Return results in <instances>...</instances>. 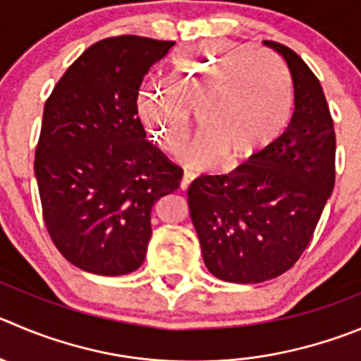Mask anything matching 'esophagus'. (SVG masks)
Instances as JSON below:
<instances>
[{"label":"esophagus","instance_id":"obj_1","mask_svg":"<svg viewBox=\"0 0 361 361\" xmlns=\"http://www.w3.org/2000/svg\"><path fill=\"white\" fill-rule=\"evenodd\" d=\"M192 183V174H188V173H185L183 174V178H181V190H187L188 188V185Z\"/></svg>","mask_w":361,"mask_h":361}]
</instances>
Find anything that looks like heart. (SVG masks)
<instances>
[{
	"instance_id": "obj_1",
	"label": "heart",
	"mask_w": 361,
	"mask_h": 361,
	"mask_svg": "<svg viewBox=\"0 0 361 361\" xmlns=\"http://www.w3.org/2000/svg\"><path fill=\"white\" fill-rule=\"evenodd\" d=\"M137 110L167 154L183 149L190 110L203 128L181 161L207 169L224 158L237 165L271 146L290 114V89L274 60L249 44L207 42L176 60L171 85L140 90Z\"/></svg>"
}]
</instances>
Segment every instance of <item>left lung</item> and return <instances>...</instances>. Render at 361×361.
<instances>
[{"mask_svg":"<svg viewBox=\"0 0 361 361\" xmlns=\"http://www.w3.org/2000/svg\"><path fill=\"white\" fill-rule=\"evenodd\" d=\"M264 44L290 73V123L251 160L230 174H203L187 192L204 265L222 281L262 283L287 272L335 187V128L321 82L288 46Z\"/></svg>","mask_w":361,"mask_h":361,"instance_id":"obj_1","label":"left lung"}]
</instances>
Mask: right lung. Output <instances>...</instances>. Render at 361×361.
Instances as JSON below:
<instances>
[{
	"mask_svg": "<svg viewBox=\"0 0 361 361\" xmlns=\"http://www.w3.org/2000/svg\"><path fill=\"white\" fill-rule=\"evenodd\" d=\"M173 40L121 35L74 60L44 104L35 149L42 217L78 269L133 272L146 258L151 210L180 187L183 169L146 140L137 99Z\"/></svg>",
	"mask_w": 361,
	"mask_h": 361,
	"instance_id": "obj_1",
	"label": "right lung"
}]
</instances>
